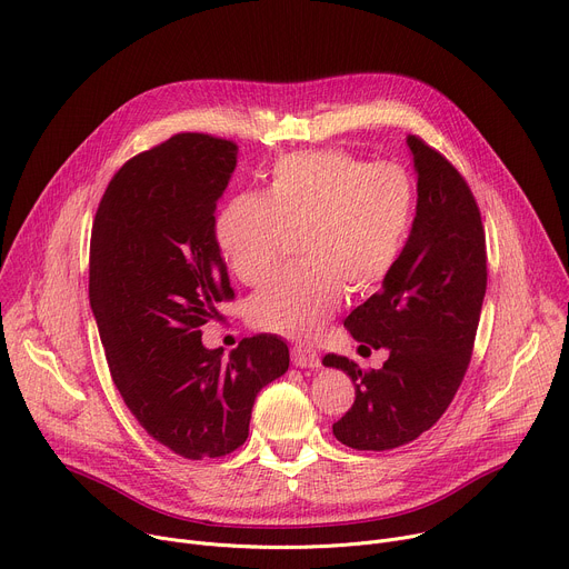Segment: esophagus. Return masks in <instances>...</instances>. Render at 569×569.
<instances>
[{"mask_svg":"<svg viewBox=\"0 0 569 569\" xmlns=\"http://www.w3.org/2000/svg\"><path fill=\"white\" fill-rule=\"evenodd\" d=\"M291 362L300 369H317L321 367V358L319 353L315 351V348H308V346H293L291 348Z\"/></svg>","mask_w":569,"mask_h":569,"instance_id":"34e87169","label":"esophagus"}]
</instances>
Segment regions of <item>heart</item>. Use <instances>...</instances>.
<instances>
[{"instance_id": "heart-1", "label": "heart", "mask_w": 569, "mask_h": 569, "mask_svg": "<svg viewBox=\"0 0 569 569\" xmlns=\"http://www.w3.org/2000/svg\"><path fill=\"white\" fill-rule=\"evenodd\" d=\"M415 184L399 166H369L341 150L280 159L267 193L234 196L218 213L216 241L232 273L261 284L298 237L302 267L280 273L248 302L254 328L310 339L339 310L343 291L378 287L403 254Z\"/></svg>"}]
</instances>
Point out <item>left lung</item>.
<instances>
[{
    "label": "left lung",
    "mask_w": 569,
    "mask_h": 569,
    "mask_svg": "<svg viewBox=\"0 0 569 569\" xmlns=\"http://www.w3.org/2000/svg\"><path fill=\"white\" fill-rule=\"evenodd\" d=\"M408 148L417 172L408 243L378 293L343 321L389 358L373 371L323 358L356 385V403L332 432L358 451L408 445L445 415L465 378L488 284L486 232L462 174L419 137H408Z\"/></svg>",
    "instance_id": "8db88e82"
}]
</instances>
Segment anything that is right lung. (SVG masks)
Segmentation results:
<instances>
[{"label":"right lung","mask_w":569,"mask_h":569,"mask_svg":"<svg viewBox=\"0 0 569 569\" xmlns=\"http://www.w3.org/2000/svg\"><path fill=\"white\" fill-rule=\"evenodd\" d=\"M239 148L174 134L109 182L91 237V310L113 385L150 437L189 460L221 458L248 437L254 399L289 369L276 335L230 358L202 343L216 302L234 298L216 241V202Z\"/></svg>","instance_id":"right-lung-1"}]
</instances>
